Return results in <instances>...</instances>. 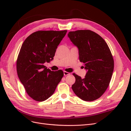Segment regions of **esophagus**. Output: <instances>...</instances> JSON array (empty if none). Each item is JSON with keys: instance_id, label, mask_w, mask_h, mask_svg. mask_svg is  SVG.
<instances>
[{"instance_id": "obj_1", "label": "esophagus", "mask_w": 131, "mask_h": 131, "mask_svg": "<svg viewBox=\"0 0 131 131\" xmlns=\"http://www.w3.org/2000/svg\"><path fill=\"white\" fill-rule=\"evenodd\" d=\"M63 74H64V76H67V75H69L70 74V73H68V72H63Z\"/></svg>"}]
</instances>
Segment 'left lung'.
Instances as JSON below:
<instances>
[{
  "label": "left lung",
  "instance_id": "8db88e82",
  "mask_svg": "<svg viewBox=\"0 0 131 131\" xmlns=\"http://www.w3.org/2000/svg\"><path fill=\"white\" fill-rule=\"evenodd\" d=\"M68 37L78 47L79 60L87 71L84 79L74 74L72 90L81 100L93 101L102 96L109 85L114 66L112 53L104 39L94 31H69Z\"/></svg>",
  "mask_w": 131,
  "mask_h": 131
}]
</instances>
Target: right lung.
<instances>
[{"label":"right lung","mask_w":131,"mask_h":131,"mask_svg":"<svg viewBox=\"0 0 131 131\" xmlns=\"http://www.w3.org/2000/svg\"><path fill=\"white\" fill-rule=\"evenodd\" d=\"M67 30L38 31L28 37L18 54L16 68L19 80L34 100L42 102L53 94L63 77L61 70L51 71L43 64L53 59Z\"/></svg>","instance_id":"1"}]
</instances>
